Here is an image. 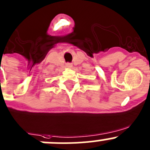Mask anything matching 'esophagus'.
Returning a JSON list of instances; mask_svg holds the SVG:
<instances>
[{
    "label": "esophagus",
    "instance_id": "1",
    "mask_svg": "<svg viewBox=\"0 0 150 150\" xmlns=\"http://www.w3.org/2000/svg\"><path fill=\"white\" fill-rule=\"evenodd\" d=\"M72 65L71 64H67V67H72Z\"/></svg>",
    "mask_w": 150,
    "mask_h": 150
}]
</instances>
